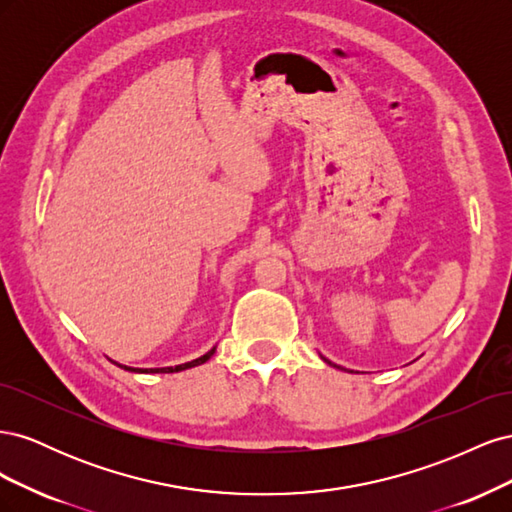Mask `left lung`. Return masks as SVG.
Here are the masks:
<instances>
[{
  "instance_id": "left-lung-1",
  "label": "left lung",
  "mask_w": 512,
  "mask_h": 512,
  "mask_svg": "<svg viewBox=\"0 0 512 512\" xmlns=\"http://www.w3.org/2000/svg\"><path fill=\"white\" fill-rule=\"evenodd\" d=\"M327 363H329V361H327Z\"/></svg>"
}]
</instances>
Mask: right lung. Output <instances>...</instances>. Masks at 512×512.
<instances>
[{"instance_id":"1","label":"right lung","mask_w":512,"mask_h":512,"mask_svg":"<svg viewBox=\"0 0 512 512\" xmlns=\"http://www.w3.org/2000/svg\"><path fill=\"white\" fill-rule=\"evenodd\" d=\"M213 352H215V348L213 350H209L207 354H203L200 356V359H194V361H190V363H183V365H175V367H162V369H143V374H173V371H181V369H190V367H196V365H203L205 361H209L211 356H213ZM119 367H123V369H128V371H141V369H134V367H126V365H119Z\"/></svg>"}]
</instances>
